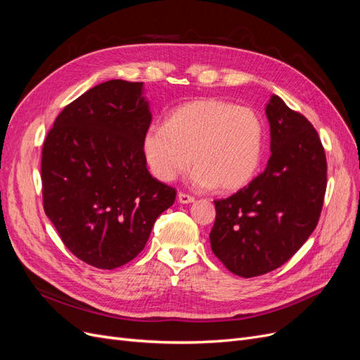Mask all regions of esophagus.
<instances>
[{"label":"esophagus","mask_w":360,"mask_h":360,"mask_svg":"<svg viewBox=\"0 0 360 360\" xmlns=\"http://www.w3.org/2000/svg\"><path fill=\"white\" fill-rule=\"evenodd\" d=\"M177 201H179L180 204H191V202H193V201H195V198H193V197H191V195H188V193L179 192V195H177Z\"/></svg>","instance_id":"1"}]
</instances>
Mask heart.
<instances>
[{"mask_svg":"<svg viewBox=\"0 0 360 360\" xmlns=\"http://www.w3.org/2000/svg\"><path fill=\"white\" fill-rule=\"evenodd\" d=\"M264 136L263 118L252 108L204 97L172 110L165 126L150 127L143 151L150 171L162 181H172L193 163L195 186L230 193L254 179Z\"/></svg>","mask_w":360,"mask_h":360,"instance_id":"1","label":"heart"}]
</instances>
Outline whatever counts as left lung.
<instances>
[{
  "label": "left lung",
  "mask_w": 360,
  "mask_h": 360,
  "mask_svg": "<svg viewBox=\"0 0 360 360\" xmlns=\"http://www.w3.org/2000/svg\"><path fill=\"white\" fill-rule=\"evenodd\" d=\"M271 156L263 174L214 201L213 254L233 274L254 278L281 267L319 224L328 165L317 130L274 94L266 105Z\"/></svg>",
  "instance_id": "1"
}]
</instances>
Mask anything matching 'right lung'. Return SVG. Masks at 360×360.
<instances>
[{"mask_svg": "<svg viewBox=\"0 0 360 360\" xmlns=\"http://www.w3.org/2000/svg\"><path fill=\"white\" fill-rule=\"evenodd\" d=\"M150 123L144 84L112 79L64 108L43 144V209L66 248L93 267L134 259L176 200L147 169Z\"/></svg>", "mask_w": 360, "mask_h": 360, "instance_id": "right-lung-1", "label": "right lung"}]
</instances>
